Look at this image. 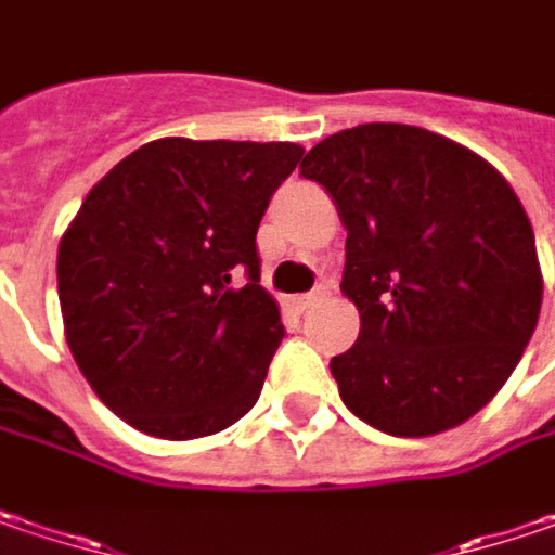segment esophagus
<instances>
[{
	"label": "esophagus",
	"instance_id": "34e87169",
	"mask_svg": "<svg viewBox=\"0 0 555 555\" xmlns=\"http://www.w3.org/2000/svg\"><path fill=\"white\" fill-rule=\"evenodd\" d=\"M312 306H319V296H315V293H306V296H293V309H296V312H309Z\"/></svg>",
	"mask_w": 555,
	"mask_h": 555
}]
</instances>
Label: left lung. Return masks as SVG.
Masks as SVG:
<instances>
[{
  "mask_svg": "<svg viewBox=\"0 0 555 555\" xmlns=\"http://www.w3.org/2000/svg\"><path fill=\"white\" fill-rule=\"evenodd\" d=\"M347 224L340 291L359 340L331 359L340 400L393 437L468 422L515 372L543 299L534 228L478 153L409 125H359L299 165Z\"/></svg>",
  "mask_w": 555,
  "mask_h": 555,
  "instance_id": "8db88e82",
  "label": "left lung"
}]
</instances>
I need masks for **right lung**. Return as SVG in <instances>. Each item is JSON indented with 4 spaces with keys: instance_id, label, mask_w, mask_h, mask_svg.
<instances>
[{
    "instance_id": "1",
    "label": "right lung",
    "mask_w": 555,
    "mask_h": 555,
    "mask_svg": "<svg viewBox=\"0 0 555 555\" xmlns=\"http://www.w3.org/2000/svg\"><path fill=\"white\" fill-rule=\"evenodd\" d=\"M296 143L162 137L87 193L59 243L70 356L127 425L196 440L243 418L284 337L256 234Z\"/></svg>"
}]
</instances>
